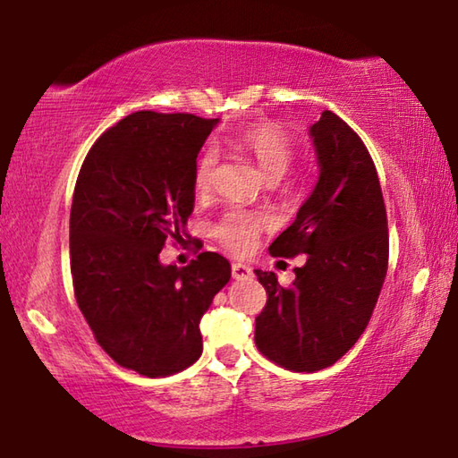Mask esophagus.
Segmentation results:
<instances>
[{"label":"esophagus","mask_w":458,"mask_h":458,"mask_svg":"<svg viewBox=\"0 0 458 458\" xmlns=\"http://www.w3.org/2000/svg\"><path fill=\"white\" fill-rule=\"evenodd\" d=\"M232 276L248 278V276H252V268L242 265V262H232Z\"/></svg>","instance_id":"esophagus-1"}]
</instances>
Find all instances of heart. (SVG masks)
Listing matches in <instances>:
<instances>
[{
    "label": "heart",
    "mask_w": 458,
    "mask_h": 458,
    "mask_svg": "<svg viewBox=\"0 0 458 458\" xmlns=\"http://www.w3.org/2000/svg\"><path fill=\"white\" fill-rule=\"evenodd\" d=\"M236 143L257 161L268 180H278L293 161V139L275 123H260V125L240 131ZM216 165H218V153L212 147H206L193 167V190L198 196H204L212 190ZM268 226L270 218L267 214L236 206L224 212L222 218L216 222L214 238L232 252H246L260 232Z\"/></svg>",
    "instance_id": "1"
}]
</instances>
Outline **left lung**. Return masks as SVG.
Masks as SVG:
<instances>
[{
    "mask_svg": "<svg viewBox=\"0 0 458 458\" xmlns=\"http://www.w3.org/2000/svg\"><path fill=\"white\" fill-rule=\"evenodd\" d=\"M319 180L297 218L268 246L307 254L291 286L254 270L267 291L257 317L259 352L291 371L329 368L366 331L387 273V216L377 172L360 135L335 113L311 127Z\"/></svg>",
    "mask_w": 458,
    "mask_h": 458,
    "instance_id": "1",
    "label": "left lung"
}]
</instances>
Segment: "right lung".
Masks as SVG:
<instances>
[{"label": "right lung", "instance_id": "add662e5", "mask_svg": "<svg viewBox=\"0 0 458 458\" xmlns=\"http://www.w3.org/2000/svg\"><path fill=\"white\" fill-rule=\"evenodd\" d=\"M218 119L137 111L106 129L82 161L71 210V273L97 344L147 377L172 376L201 355L199 321L230 262L201 252L164 267L193 212V167Z\"/></svg>", "mask_w": 458, "mask_h": 458}]
</instances>
